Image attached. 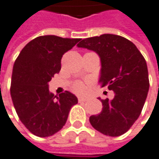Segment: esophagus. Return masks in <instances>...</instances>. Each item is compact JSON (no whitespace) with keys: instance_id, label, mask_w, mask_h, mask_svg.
Instances as JSON below:
<instances>
[{"instance_id":"1","label":"esophagus","mask_w":159,"mask_h":159,"mask_svg":"<svg viewBox=\"0 0 159 159\" xmlns=\"http://www.w3.org/2000/svg\"><path fill=\"white\" fill-rule=\"evenodd\" d=\"M88 100V98H86V97H82V96H80L78 97V101H79V102H86Z\"/></svg>"}]
</instances>
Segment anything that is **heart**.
Listing matches in <instances>:
<instances>
[{
    "label": "heart",
    "instance_id": "b5f03b06",
    "mask_svg": "<svg viewBox=\"0 0 159 159\" xmlns=\"http://www.w3.org/2000/svg\"><path fill=\"white\" fill-rule=\"evenodd\" d=\"M74 90L77 93H82L83 91H84V84L83 83H76L74 85Z\"/></svg>",
    "mask_w": 159,
    "mask_h": 159
}]
</instances>
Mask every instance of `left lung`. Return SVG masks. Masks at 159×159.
I'll return each instance as SVG.
<instances>
[{"mask_svg": "<svg viewBox=\"0 0 159 159\" xmlns=\"http://www.w3.org/2000/svg\"><path fill=\"white\" fill-rule=\"evenodd\" d=\"M77 46L98 55L102 66L99 82L114 92L112 100H101L102 110L90 117V123L104 135L124 134L140 115L148 96L149 81L145 58L131 41L113 34L87 38Z\"/></svg>", "mask_w": 159, "mask_h": 159, "instance_id": "1", "label": "left lung"}]
</instances>
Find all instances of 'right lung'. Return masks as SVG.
Returning a JSON list of instances; mask_svg holds the SVG:
<instances>
[{"instance_id": "1", "label": "right lung", "mask_w": 159, "mask_h": 159, "mask_svg": "<svg viewBox=\"0 0 159 159\" xmlns=\"http://www.w3.org/2000/svg\"><path fill=\"white\" fill-rule=\"evenodd\" d=\"M80 40L40 36L28 43L15 61L11 96L20 120L34 135L46 138L59 131L78 102L68 91L54 95L48 83L59 73L63 55Z\"/></svg>"}]
</instances>
